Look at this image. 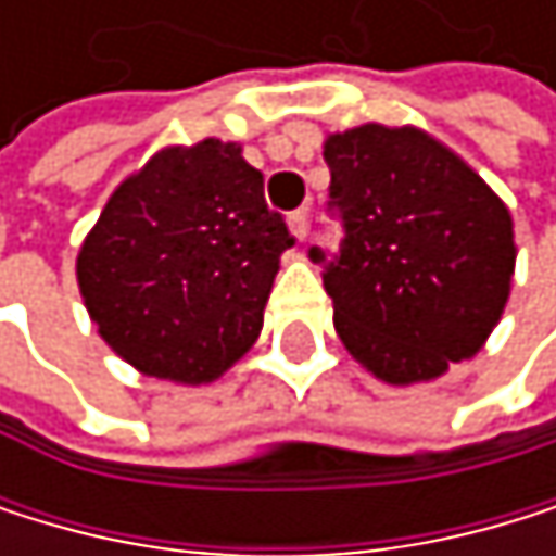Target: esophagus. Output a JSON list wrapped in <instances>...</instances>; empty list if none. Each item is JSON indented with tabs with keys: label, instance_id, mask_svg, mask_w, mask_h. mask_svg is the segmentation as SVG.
I'll return each instance as SVG.
<instances>
[{
	"label": "esophagus",
	"instance_id": "obj_1",
	"mask_svg": "<svg viewBox=\"0 0 556 556\" xmlns=\"http://www.w3.org/2000/svg\"><path fill=\"white\" fill-rule=\"evenodd\" d=\"M287 223H290V232H293V240H296V243H303V240H306V223H309L306 210H293V213L287 216Z\"/></svg>",
	"mask_w": 556,
	"mask_h": 556
}]
</instances>
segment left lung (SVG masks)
Returning a JSON list of instances; mask_svg holds the SVG:
<instances>
[{
	"mask_svg": "<svg viewBox=\"0 0 556 556\" xmlns=\"http://www.w3.org/2000/svg\"><path fill=\"white\" fill-rule=\"evenodd\" d=\"M340 253L324 263L333 327L374 377L437 380L473 356L510 296L514 219L457 153L414 126L367 123L324 142Z\"/></svg>",
	"mask_w": 556,
	"mask_h": 556,
	"instance_id": "8db88e82",
	"label": "left lung"
}]
</instances>
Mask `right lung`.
<instances>
[{
    "label": "right lung",
    "mask_w": 556,
    "mask_h": 556,
    "mask_svg": "<svg viewBox=\"0 0 556 556\" xmlns=\"http://www.w3.org/2000/svg\"><path fill=\"white\" fill-rule=\"evenodd\" d=\"M293 237L237 142L166 146L123 179L76 260L99 337L136 370L210 383L260 337Z\"/></svg>",
    "instance_id": "right-lung-1"
}]
</instances>
